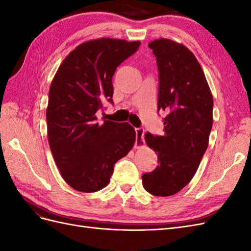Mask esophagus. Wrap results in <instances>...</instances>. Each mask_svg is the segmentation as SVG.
<instances>
[{
  "instance_id": "obj_1",
  "label": "esophagus",
  "mask_w": 251,
  "mask_h": 251,
  "mask_svg": "<svg viewBox=\"0 0 251 251\" xmlns=\"http://www.w3.org/2000/svg\"><path fill=\"white\" fill-rule=\"evenodd\" d=\"M136 133V142H135V148H141L144 146V130L141 127L135 128Z\"/></svg>"
}]
</instances>
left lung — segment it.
<instances>
[{
    "label": "left lung",
    "mask_w": 251,
    "mask_h": 251,
    "mask_svg": "<svg viewBox=\"0 0 251 251\" xmlns=\"http://www.w3.org/2000/svg\"><path fill=\"white\" fill-rule=\"evenodd\" d=\"M158 67V112H168L163 136L144 135L158 156L157 168L142 184L159 197L180 192L191 181L208 147L214 100L198 60L185 46L160 39L149 44Z\"/></svg>",
    "instance_id": "8db88e82"
}]
</instances>
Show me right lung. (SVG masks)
<instances>
[{"instance_id": "right-lung-1", "label": "right lung", "mask_w": 251, "mask_h": 251, "mask_svg": "<svg viewBox=\"0 0 251 251\" xmlns=\"http://www.w3.org/2000/svg\"><path fill=\"white\" fill-rule=\"evenodd\" d=\"M139 46V41L116 39L82 43L63 60L51 82L46 111L50 150L64 180L78 192L107 186L114 164L134 146L131 125H100L95 114L104 101L113 103V75Z\"/></svg>"}]
</instances>
